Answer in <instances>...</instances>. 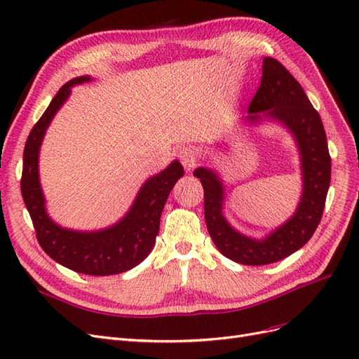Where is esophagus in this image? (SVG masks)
I'll use <instances>...</instances> for the list:
<instances>
[{"instance_id":"1","label":"esophagus","mask_w":359,"mask_h":359,"mask_svg":"<svg viewBox=\"0 0 359 359\" xmlns=\"http://www.w3.org/2000/svg\"><path fill=\"white\" fill-rule=\"evenodd\" d=\"M179 158L182 161V164L184 165V168L191 171L195 167V149L191 147H184L179 151Z\"/></svg>"}]
</instances>
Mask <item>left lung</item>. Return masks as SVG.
<instances>
[{
    "mask_svg": "<svg viewBox=\"0 0 359 359\" xmlns=\"http://www.w3.org/2000/svg\"><path fill=\"white\" fill-rule=\"evenodd\" d=\"M248 126L273 121L286 129L299 152L302 192L294 212L264 238H251L226 218V186L218 171L201 165L194 171L204 188L207 229L217 249L243 266H266L301 249L314 235L329 192L332 160L320 114L299 82L271 57L262 60V77L248 116Z\"/></svg>",
    "mask_w": 359,
    "mask_h": 359,
    "instance_id": "8db88e82",
    "label": "left lung"
}]
</instances>
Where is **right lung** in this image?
Returning a JSON list of instances; mask_svg holds the SVG:
<instances>
[{
    "label": "right lung",
    "mask_w": 359,
    "mask_h": 359,
    "mask_svg": "<svg viewBox=\"0 0 359 359\" xmlns=\"http://www.w3.org/2000/svg\"><path fill=\"white\" fill-rule=\"evenodd\" d=\"M90 81H93L90 76H79L61 86L30 130L23 152L20 188L38 242L46 255L76 273L111 276L136 267L149 255L158 235L165 201L184 171L182 164L175 160L160 173L147 179L128 212L105 229L74 230L55 223L46 211V199L39 179V151L46 129L69 100L72 88Z\"/></svg>",
    "instance_id": "obj_1"
}]
</instances>
